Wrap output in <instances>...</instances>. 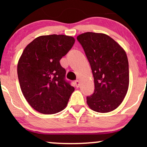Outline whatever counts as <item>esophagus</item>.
I'll list each match as a JSON object with an SVG mask.
<instances>
[{
  "label": "esophagus",
  "mask_w": 147,
  "mask_h": 147,
  "mask_svg": "<svg viewBox=\"0 0 147 147\" xmlns=\"http://www.w3.org/2000/svg\"><path fill=\"white\" fill-rule=\"evenodd\" d=\"M80 80H76V81H75V84H76V87H79V86H80Z\"/></svg>",
  "instance_id": "obj_1"
}]
</instances>
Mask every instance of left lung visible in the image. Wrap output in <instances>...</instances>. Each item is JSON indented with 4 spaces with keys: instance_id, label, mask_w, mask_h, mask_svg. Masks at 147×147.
<instances>
[{
    "instance_id": "obj_1",
    "label": "left lung",
    "mask_w": 147,
    "mask_h": 147,
    "mask_svg": "<svg viewBox=\"0 0 147 147\" xmlns=\"http://www.w3.org/2000/svg\"><path fill=\"white\" fill-rule=\"evenodd\" d=\"M91 66L95 90L86 98L90 109L113 111L123 101L129 86V69L124 49L104 33L87 32L77 37Z\"/></svg>"
}]
</instances>
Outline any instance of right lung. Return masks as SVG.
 I'll return each mask as SVG.
<instances>
[{
	"label": "right lung",
	"mask_w": 147,
	"mask_h": 147,
	"mask_svg": "<svg viewBox=\"0 0 147 147\" xmlns=\"http://www.w3.org/2000/svg\"><path fill=\"white\" fill-rule=\"evenodd\" d=\"M75 39L64 35H42L28 44L20 57L17 74L24 97L36 111L53 114L65 109L74 88L65 80L59 63Z\"/></svg>",
	"instance_id": "obj_1"
}]
</instances>
